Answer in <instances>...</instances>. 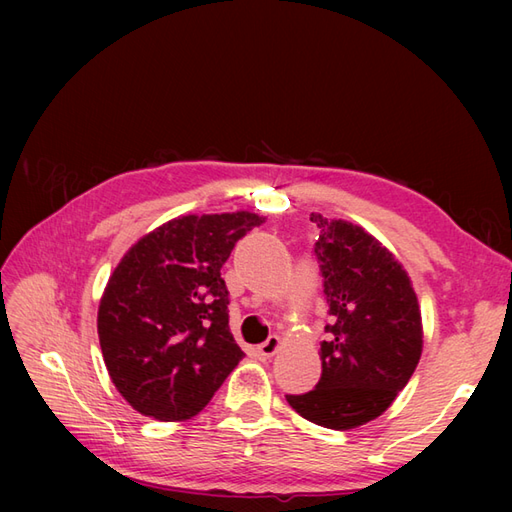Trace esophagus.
I'll list each match as a JSON object with an SVG mask.
<instances>
[{"mask_svg": "<svg viewBox=\"0 0 512 512\" xmlns=\"http://www.w3.org/2000/svg\"><path fill=\"white\" fill-rule=\"evenodd\" d=\"M280 346H282V339L277 337V335H271L267 342H262L260 346H258V352H260V356H265V359H271V356L280 350Z\"/></svg>", "mask_w": 512, "mask_h": 512, "instance_id": "1", "label": "esophagus"}]
</instances>
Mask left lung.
Instances as JSON below:
<instances>
[{"instance_id":"obj_1","label":"left lung","mask_w":512,"mask_h":512,"mask_svg":"<svg viewBox=\"0 0 512 512\" xmlns=\"http://www.w3.org/2000/svg\"><path fill=\"white\" fill-rule=\"evenodd\" d=\"M331 324L314 391L286 395L309 423L346 431L374 421L408 384L423 352L412 280L389 247L346 220L312 213Z\"/></svg>"}]
</instances>
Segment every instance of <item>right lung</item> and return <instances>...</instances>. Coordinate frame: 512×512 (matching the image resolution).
<instances>
[{"mask_svg":"<svg viewBox=\"0 0 512 512\" xmlns=\"http://www.w3.org/2000/svg\"><path fill=\"white\" fill-rule=\"evenodd\" d=\"M252 211L179 215L123 254L98 307V337L115 389L156 421H188L243 359L228 327L220 269Z\"/></svg>","mask_w":512,"mask_h":512,"instance_id":"obj_1","label":"right lung"}]
</instances>
